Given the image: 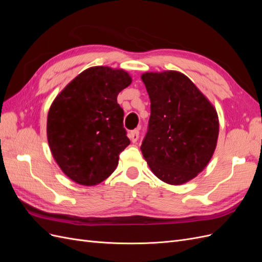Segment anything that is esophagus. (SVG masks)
I'll use <instances>...</instances> for the list:
<instances>
[{"label": "esophagus", "instance_id": "obj_1", "mask_svg": "<svg viewBox=\"0 0 262 262\" xmlns=\"http://www.w3.org/2000/svg\"><path fill=\"white\" fill-rule=\"evenodd\" d=\"M139 134H140L139 129H136V130H133V131L130 132L129 137H130V139H131V141L133 142V143H136V142L139 140Z\"/></svg>", "mask_w": 262, "mask_h": 262}]
</instances>
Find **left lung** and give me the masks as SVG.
I'll return each instance as SVG.
<instances>
[{"instance_id":"1","label":"left lung","mask_w":262,"mask_h":262,"mask_svg":"<svg viewBox=\"0 0 262 262\" xmlns=\"http://www.w3.org/2000/svg\"><path fill=\"white\" fill-rule=\"evenodd\" d=\"M150 116L141 150L150 170L169 185L196 177L211 160L219 117L209 99L177 71L142 74Z\"/></svg>"}]
</instances>
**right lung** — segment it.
I'll return each mask as SVG.
<instances>
[{
  "instance_id": "add662e5",
  "label": "right lung",
  "mask_w": 262,
  "mask_h": 262,
  "mask_svg": "<svg viewBox=\"0 0 262 262\" xmlns=\"http://www.w3.org/2000/svg\"><path fill=\"white\" fill-rule=\"evenodd\" d=\"M131 82L123 70L93 67L53 100L47 119L48 143L62 171L77 184L95 186L107 179L130 144L117 96Z\"/></svg>"
}]
</instances>
